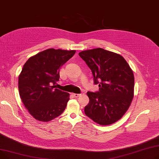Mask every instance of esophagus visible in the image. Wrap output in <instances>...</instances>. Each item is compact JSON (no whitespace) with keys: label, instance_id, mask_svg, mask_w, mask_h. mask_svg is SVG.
<instances>
[{"label":"esophagus","instance_id":"1","mask_svg":"<svg viewBox=\"0 0 159 159\" xmlns=\"http://www.w3.org/2000/svg\"><path fill=\"white\" fill-rule=\"evenodd\" d=\"M72 96L74 97V98H78L80 96V94H72Z\"/></svg>","mask_w":159,"mask_h":159}]
</instances>
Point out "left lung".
<instances>
[{
	"instance_id": "8db88e82",
	"label": "left lung",
	"mask_w": 159,
	"mask_h": 159,
	"mask_svg": "<svg viewBox=\"0 0 159 159\" xmlns=\"http://www.w3.org/2000/svg\"><path fill=\"white\" fill-rule=\"evenodd\" d=\"M80 57L91 69L98 92H88L85 113L95 123L113 124L129 108L134 96V75L125 59L119 54L96 48L83 51Z\"/></svg>"
}]
</instances>
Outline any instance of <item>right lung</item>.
I'll use <instances>...</instances> for the list:
<instances>
[{
    "instance_id": "add662e5",
    "label": "right lung",
    "mask_w": 159,
    "mask_h": 159,
    "mask_svg": "<svg viewBox=\"0 0 159 159\" xmlns=\"http://www.w3.org/2000/svg\"><path fill=\"white\" fill-rule=\"evenodd\" d=\"M75 50L46 49L30 57L18 76V90L23 104L36 120L49 122L60 116L70 95L55 89L62 65Z\"/></svg>"
}]
</instances>
